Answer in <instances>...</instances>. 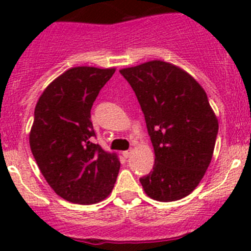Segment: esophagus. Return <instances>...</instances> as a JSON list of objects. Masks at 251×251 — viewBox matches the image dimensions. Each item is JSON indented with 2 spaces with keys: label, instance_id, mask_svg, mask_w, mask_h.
Returning a JSON list of instances; mask_svg holds the SVG:
<instances>
[{
  "label": "esophagus",
  "instance_id": "esophagus-1",
  "mask_svg": "<svg viewBox=\"0 0 251 251\" xmlns=\"http://www.w3.org/2000/svg\"><path fill=\"white\" fill-rule=\"evenodd\" d=\"M130 154H132V151H124V152H123L124 158H128V157H129Z\"/></svg>",
  "mask_w": 251,
  "mask_h": 251
}]
</instances>
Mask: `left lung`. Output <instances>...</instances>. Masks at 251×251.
I'll list each match as a JSON object with an SVG mask.
<instances>
[{
  "label": "left lung",
  "instance_id": "left-lung-1",
  "mask_svg": "<svg viewBox=\"0 0 251 251\" xmlns=\"http://www.w3.org/2000/svg\"><path fill=\"white\" fill-rule=\"evenodd\" d=\"M119 72L136 93L154 151L142 187L161 202L183 199L205 176L219 130L205 90L183 69L162 60Z\"/></svg>",
  "mask_w": 251,
  "mask_h": 251
}]
</instances>
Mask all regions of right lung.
Returning <instances> with one entry per match:
<instances>
[{
  "label": "right lung",
  "mask_w": 251,
  "mask_h": 251,
  "mask_svg": "<svg viewBox=\"0 0 251 251\" xmlns=\"http://www.w3.org/2000/svg\"><path fill=\"white\" fill-rule=\"evenodd\" d=\"M115 68L75 66L51 81L35 106L30 148L46 182L64 200L100 202L112 192L121 162L93 143L90 110Z\"/></svg>",
  "instance_id": "add662e5"
}]
</instances>
